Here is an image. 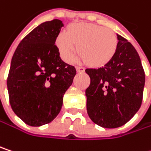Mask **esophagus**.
<instances>
[{"label":"esophagus","instance_id":"obj_1","mask_svg":"<svg viewBox=\"0 0 151 151\" xmlns=\"http://www.w3.org/2000/svg\"><path fill=\"white\" fill-rule=\"evenodd\" d=\"M76 70L78 73H84L85 72V68L82 67V66H77L76 67Z\"/></svg>","mask_w":151,"mask_h":151}]
</instances>
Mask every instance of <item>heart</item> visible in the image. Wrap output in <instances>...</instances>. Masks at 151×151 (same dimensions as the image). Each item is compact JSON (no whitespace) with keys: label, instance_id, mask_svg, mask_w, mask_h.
<instances>
[{"label":"heart","instance_id":"heart-1","mask_svg":"<svg viewBox=\"0 0 151 151\" xmlns=\"http://www.w3.org/2000/svg\"><path fill=\"white\" fill-rule=\"evenodd\" d=\"M55 41L63 60L72 61L78 50L79 60L87 61L92 66L108 63L117 47V39L113 31L91 23L70 25L66 33H60Z\"/></svg>","mask_w":151,"mask_h":151}]
</instances>
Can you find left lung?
I'll return each mask as SVG.
<instances>
[{"mask_svg":"<svg viewBox=\"0 0 151 151\" xmlns=\"http://www.w3.org/2000/svg\"><path fill=\"white\" fill-rule=\"evenodd\" d=\"M112 59L103 67L88 68L91 78L86 90V109L96 124L114 129L125 124L139 110L145 74L140 57L130 42L117 35Z\"/></svg>","mask_w":151,"mask_h":151,"instance_id":"obj_1","label":"left lung"}]
</instances>
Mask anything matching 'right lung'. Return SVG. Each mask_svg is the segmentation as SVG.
<instances>
[{
	"instance_id": "obj_1",
	"label": "right lung",
	"mask_w": 151,
	"mask_h": 151,
	"mask_svg": "<svg viewBox=\"0 0 151 151\" xmlns=\"http://www.w3.org/2000/svg\"><path fill=\"white\" fill-rule=\"evenodd\" d=\"M63 23L46 21L31 31L17 47L7 86L14 112L30 126H40L59 115L63 96L76 75L73 65L60 57L55 40Z\"/></svg>"
}]
</instances>
